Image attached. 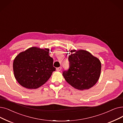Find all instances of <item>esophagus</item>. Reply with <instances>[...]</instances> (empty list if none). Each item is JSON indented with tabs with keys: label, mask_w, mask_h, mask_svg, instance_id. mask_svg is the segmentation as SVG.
Returning <instances> with one entry per match:
<instances>
[{
	"label": "esophagus",
	"mask_w": 123,
	"mask_h": 123,
	"mask_svg": "<svg viewBox=\"0 0 123 123\" xmlns=\"http://www.w3.org/2000/svg\"><path fill=\"white\" fill-rule=\"evenodd\" d=\"M62 69V67H58V68H56V70L58 71H60Z\"/></svg>",
	"instance_id": "1"
}]
</instances>
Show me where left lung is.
I'll return each instance as SVG.
<instances>
[{
    "label": "left lung",
    "mask_w": 123,
    "mask_h": 123,
    "mask_svg": "<svg viewBox=\"0 0 123 123\" xmlns=\"http://www.w3.org/2000/svg\"><path fill=\"white\" fill-rule=\"evenodd\" d=\"M69 55V68L63 72L65 80L72 87L83 90L92 88L100 75L101 65L98 59L84 50H71Z\"/></svg>",
    "instance_id": "left-lung-1"
}]
</instances>
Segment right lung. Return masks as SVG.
Returning <instances> with one entry per match:
<instances>
[{"label": "right lung", "instance_id": "1", "mask_svg": "<svg viewBox=\"0 0 123 123\" xmlns=\"http://www.w3.org/2000/svg\"><path fill=\"white\" fill-rule=\"evenodd\" d=\"M48 48L33 47L19 53L13 63L15 78L22 86L36 89L44 84L56 68Z\"/></svg>", "mask_w": 123, "mask_h": 123}]
</instances>
